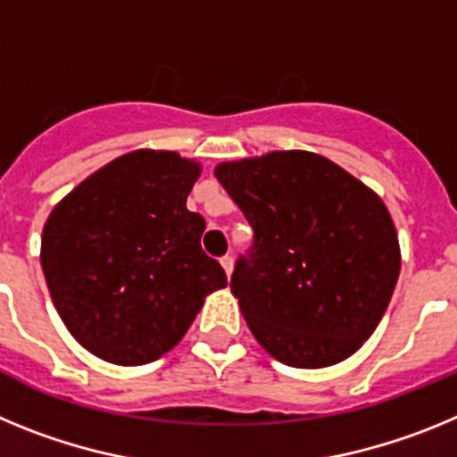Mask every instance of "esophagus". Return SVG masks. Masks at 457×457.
Masks as SVG:
<instances>
[{
    "label": "esophagus",
    "instance_id": "1",
    "mask_svg": "<svg viewBox=\"0 0 457 457\" xmlns=\"http://www.w3.org/2000/svg\"><path fill=\"white\" fill-rule=\"evenodd\" d=\"M220 263H221V268H224V272L231 277V274H233V256H224Z\"/></svg>",
    "mask_w": 457,
    "mask_h": 457
}]
</instances>
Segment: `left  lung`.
I'll return each mask as SVG.
<instances>
[{
    "label": "left lung",
    "mask_w": 457,
    "mask_h": 457,
    "mask_svg": "<svg viewBox=\"0 0 457 457\" xmlns=\"http://www.w3.org/2000/svg\"><path fill=\"white\" fill-rule=\"evenodd\" d=\"M253 228L231 290L277 361L334 366L375 332L401 274L385 201L353 173L309 151H272L215 167Z\"/></svg>",
    "instance_id": "obj_1"
}]
</instances>
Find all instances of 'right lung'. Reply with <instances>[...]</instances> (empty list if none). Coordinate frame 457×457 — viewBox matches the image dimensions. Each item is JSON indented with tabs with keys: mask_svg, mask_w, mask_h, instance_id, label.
I'll return each mask as SVG.
<instances>
[{
	"mask_svg": "<svg viewBox=\"0 0 457 457\" xmlns=\"http://www.w3.org/2000/svg\"><path fill=\"white\" fill-rule=\"evenodd\" d=\"M201 164L173 151L125 153L47 217L40 265L75 341L109 364L141 366L179 345L226 274L187 210Z\"/></svg>",
	"mask_w": 457,
	"mask_h": 457,
	"instance_id": "right-lung-1",
	"label": "right lung"
}]
</instances>
